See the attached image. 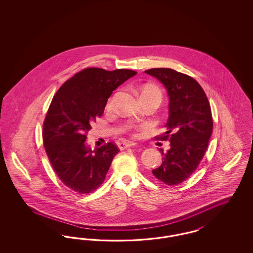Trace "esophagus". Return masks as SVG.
I'll use <instances>...</instances> for the list:
<instances>
[{
  "mask_svg": "<svg viewBox=\"0 0 253 253\" xmlns=\"http://www.w3.org/2000/svg\"><path fill=\"white\" fill-rule=\"evenodd\" d=\"M133 143H127V142H120L119 143V148L121 149V150H125V149H127V148H129V147H131V146H133Z\"/></svg>",
  "mask_w": 253,
  "mask_h": 253,
  "instance_id": "34e87169",
  "label": "esophagus"
}]
</instances>
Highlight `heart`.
Here are the masks:
<instances>
[{"label":"heart","mask_w":253,"mask_h":253,"mask_svg":"<svg viewBox=\"0 0 253 253\" xmlns=\"http://www.w3.org/2000/svg\"><path fill=\"white\" fill-rule=\"evenodd\" d=\"M148 94H154V95H157V96L161 97L160 90L156 86H154V85H146V86L142 87L140 89V96L148 95ZM112 102H113V99L111 98L108 101V107L112 106Z\"/></svg>","instance_id":"b5f03b06"}]
</instances>
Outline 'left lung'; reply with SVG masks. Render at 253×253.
<instances>
[{"label":"left lung","instance_id":"1","mask_svg":"<svg viewBox=\"0 0 253 253\" xmlns=\"http://www.w3.org/2000/svg\"><path fill=\"white\" fill-rule=\"evenodd\" d=\"M164 85L169 96L166 132L160 137L170 142L162 164L153 169L158 180L174 186L186 180L204 157L212 132L210 102L200 84L192 77L169 68L145 71Z\"/></svg>","mask_w":253,"mask_h":253}]
</instances>
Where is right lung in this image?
<instances>
[{
    "mask_svg": "<svg viewBox=\"0 0 253 253\" xmlns=\"http://www.w3.org/2000/svg\"><path fill=\"white\" fill-rule=\"evenodd\" d=\"M135 71L86 68L65 82L53 97L43 122L42 139L49 161L60 181L78 193L96 190L120 152L109 142L92 150L87 132L107 100Z\"/></svg>",
    "mask_w": 253,
    "mask_h": 253,
    "instance_id": "1",
    "label": "right lung"
}]
</instances>
